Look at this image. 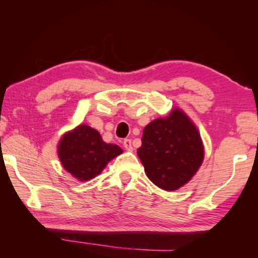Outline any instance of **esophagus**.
<instances>
[{"label":"esophagus","mask_w":258,"mask_h":258,"mask_svg":"<svg viewBox=\"0 0 258 258\" xmlns=\"http://www.w3.org/2000/svg\"><path fill=\"white\" fill-rule=\"evenodd\" d=\"M123 145L124 147L127 151H133V146H132V141H131L130 139H125L124 142H123Z\"/></svg>","instance_id":"34e87169"}]
</instances>
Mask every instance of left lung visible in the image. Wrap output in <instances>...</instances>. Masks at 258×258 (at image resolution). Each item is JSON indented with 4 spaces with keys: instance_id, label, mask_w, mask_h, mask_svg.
<instances>
[{
    "instance_id": "obj_1",
    "label": "left lung",
    "mask_w": 258,
    "mask_h": 258,
    "mask_svg": "<svg viewBox=\"0 0 258 258\" xmlns=\"http://www.w3.org/2000/svg\"><path fill=\"white\" fill-rule=\"evenodd\" d=\"M138 155L153 183L165 190L186 184L204 157L201 136L186 115L174 109L145 126Z\"/></svg>"
}]
</instances>
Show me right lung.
I'll return each mask as SVG.
<instances>
[{
	"instance_id": "add662e5",
	"label": "right lung",
	"mask_w": 258,
	"mask_h": 258,
	"mask_svg": "<svg viewBox=\"0 0 258 258\" xmlns=\"http://www.w3.org/2000/svg\"><path fill=\"white\" fill-rule=\"evenodd\" d=\"M122 152L119 146L103 142L100 133L87 125H80L67 133L58 144L62 165L80 180L95 177Z\"/></svg>"
}]
</instances>
